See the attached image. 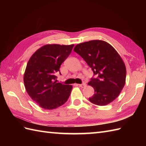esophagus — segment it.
I'll return each instance as SVG.
<instances>
[{
    "mask_svg": "<svg viewBox=\"0 0 146 146\" xmlns=\"http://www.w3.org/2000/svg\"><path fill=\"white\" fill-rule=\"evenodd\" d=\"M80 87H81V88H84V87H85L86 86V84L85 83H82V84H79V85H78Z\"/></svg>",
    "mask_w": 146,
    "mask_h": 146,
    "instance_id": "esophagus-1",
    "label": "esophagus"
}]
</instances>
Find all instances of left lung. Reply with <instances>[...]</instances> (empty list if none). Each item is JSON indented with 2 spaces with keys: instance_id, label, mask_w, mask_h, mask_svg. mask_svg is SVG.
Listing matches in <instances>:
<instances>
[{
  "instance_id": "1",
  "label": "left lung",
  "mask_w": 146,
  "mask_h": 146,
  "mask_svg": "<svg viewBox=\"0 0 146 146\" xmlns=\"http://www.w3.org/2000/svg\"><path fill=\"white\" fill-rule=\"evenodd\" d=\"M73 51L98 76H93L88 83L95 90L89 100L100 106L111 103L119 95L125 83L126 68L120 55L110 44L100 40L78 44Z\"/></svg>"
}]
</instances>
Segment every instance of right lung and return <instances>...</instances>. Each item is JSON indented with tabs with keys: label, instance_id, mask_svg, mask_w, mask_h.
Segmentation results:
<instances>
[{
	"label": "right lung",
	"instance_id": "1",
	"mask_svg": "<svg viewBox=\"0 0 146 146\" xmlns=\"http://www.w3.org/2000/svg\"><path fill=\"white\" fill-rule=\"evenodd\" d=\"M74 44H48L37 50L27 64L24 75L27 94L46 110L59 107L66 102L72 86L56 83L61 64L69 56Z\"/></svg>",
	"mask_w": 146,
	"mask_h": 146
}]
</instances>
